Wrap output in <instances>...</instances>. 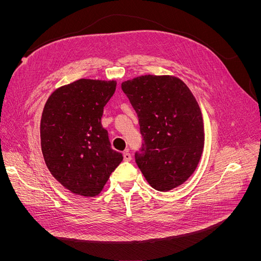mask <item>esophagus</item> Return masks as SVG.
<instances>
[{
  "instance_id": "1",
  "label": "esophagus",
  "mask_w": 261,
  "mask_h": 261,
  "mask_svg": "<svg viewBox=\"0 0 261 261\" xmlns=\"http://www.w3.org/2000/svg\"><path fill=\"white\" fill-rule=\"evenodd\" d=\"M123 158H124V161H130L132 160V155L130 153L126 150V151L123 152Z\"/></svg>"
}]
</instances>
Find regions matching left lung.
I'll return each mask as SVG.
<instances>
[{"instance_id":"left-lung-1","label":"left lung","mask_w":261,"mask_h":261,"mask_svg":"<svg viewBox=\"0 0 261 261\" xmlns=\"http://www.w3.org/2000/svg\"><path fill=\"white\" fill-rule=\"evenodd\" d=\"M138 115L143 147L135 160L150 186L168 192L192 176L204 144L200 108L187 85L171 75L122 83Z\"/></svg>"}]
</instances>
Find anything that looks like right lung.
Returning <instances> with one entry per match:
<instances>
[{
  "mask_svg": "<svg viewBox=\"0 0 261 261\" xmlns=\"http://www.w3.org/2000/svg\"><path fill=\"white\" fill-rule=\"evenodd\" d=\"M115 89V81L82 78L59 87L44 105L40 137L45 164L75 195H99L123 160L101 124L103 108Z\"/></svg>",
  "mask_w": 261,
  "mask_h": 261,
  "instance_id": "right-lung-1",
  "label": "right lung"
}]
</instances>
